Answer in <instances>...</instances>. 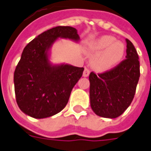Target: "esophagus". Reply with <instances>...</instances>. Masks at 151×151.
<instances>
[{
  "instance_id": "obj_1",
  "label": "esophagus",
  "mask_w": 151,
  "mask_h": 151,
  "mask_svg": "<svg viewBox=\"0 0 151 151\" xmlns=\"http://www.w3.org/2000/svg\"><path fill=\"white\" fill-rule=\"evenodd\" d=\"M90 75V70L88 68H85L83 72V77H87Z\"/></svg>"
}]
</instances>
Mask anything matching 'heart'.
<instances>
[{
    "mask_svg": "<svg viewBox=\"0 0 151 151\" xmlns=\"http://www.w3.org/2000/svg\"><path fill=\"white\" fill-rule=\"evenodd\" d=\"M123 43L116 42L111 36H104L94 41L88 48L87 53L91 57V67L97 72H106L119 65L125 55Z\"/></svg>",
    "mask_w": 151,
    "mask_h": 151,
    "instance_id": "1",
    "label": "heart"
}]
</instances>
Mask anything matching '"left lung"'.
Returning <instances> with one entry per match:
<instances>
[{"mask_svg": "<svg viewBox=\"0 0 151 151\" xmlns=\"http://www.w3.org/2000/svg\"><path fill=\"white\" fill-rule=\"evenodd\" d=\"M126 59L102 74L91 72L90 101L92 110L99 116L118 117L128 109L135 96L140 76L139 56L128 39Z\"/></svg>", "mask_w": 151, "mask_h": 151, "instance_id": "1", "label": "left lung"}]
</instances>
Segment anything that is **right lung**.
I'll use <instances>...</instances> for the list:
<instances>
[{"label": "right lung", "instance_id": "add662e5", "mask_svg": "<svg viewBox=\"0 0 151 151\" xmlns=\"http://www.w3.org/2000/svg\"><path fill=\"white\" fill-rule=\"evenodd\" d=\"M59 38L76 42L80 39L72 27L47 30L26 45L14 72L16 102L20 110L31 117L42 119L60 112L83 75V68L50 62V50Z\"/></svg>", "mask_w": 151, "mask_h": 151}]
</instances>
